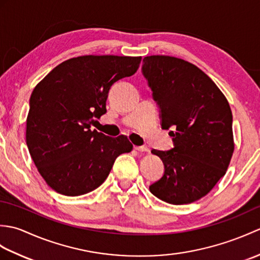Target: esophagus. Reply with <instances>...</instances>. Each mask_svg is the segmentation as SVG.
<instances>
[{
  "label": "esophagus",
  "instance_id": "34e87169",
  "mask_svg": "<svg viewBox=\"0 0 260 260\" xmlns=\"http://www.w3.org/2000/svg\"><path fill=\"white\" fill-rule=\"evenodd\" d=\"M136 151L139 152H148V147L147 146H134Z\"/></svg>",
  "mask_w": 260,
  "mask_h": 260
}]
</instances>
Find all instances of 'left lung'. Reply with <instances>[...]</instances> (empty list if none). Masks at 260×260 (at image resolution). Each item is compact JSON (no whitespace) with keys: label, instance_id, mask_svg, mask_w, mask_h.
<instances>
[{"label":"left lung","instance_id":"8db88e82","mask_svg":"<svg viewBox=\"0 0 260 260\" xmlns=\"http://www.w3.org/2000/svg\"><path fill=\"white\" fill-rule=\"evenodd\" d=\"M142 73L159 108L162 128L174 129L172 150H152L162 159L164 174L150 191L171 204L194 202L225 174L233 156L229 103L210 77L183 59L145 57Z\"/></svg>","mask_w":260,"mask_h":260}]
</instances>
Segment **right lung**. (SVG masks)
Returning <instances> with one entry per match:
<instances>
[{
    "label": "right lung",
    "mask_w": 260,
    "mask_h": 260,
    "mask_svg": "<svg viewBox=\"0 0 260 260\" xmlns=\"http://www.w3.org/2000/svg\"><path fill=\"white\" fill-rule=\"evenodd\" d=\"M141 57L81 56L53 68L33 89L26 118V145L39 173L60 194L97 189L120 154L133 150L124 135L91 131L106 113L108 91L136 73Z\"/></svg>",
    "instance_id": "add662e5"
}]
</instances>
